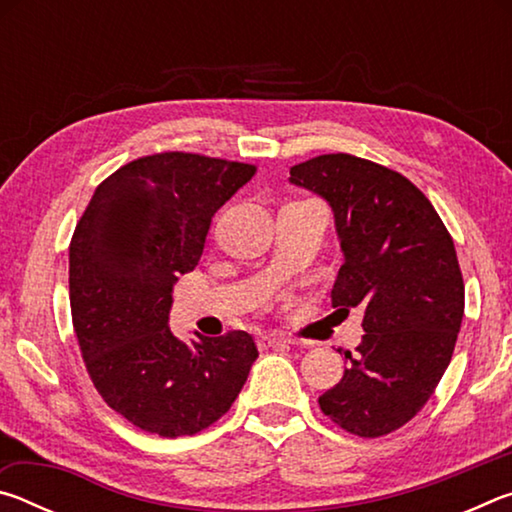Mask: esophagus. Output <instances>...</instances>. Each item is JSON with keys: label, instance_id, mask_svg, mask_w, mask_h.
I'll return each instance as SVG.
<instances>
[{"label": "esophagus", "instance_id": "esophagus-1", "mask_svg": "<svg viewBox=\"0 0 512 512\" xmlns=\"http://www.w3.org/2000/svg\"><path fill=\"white\" fill-rule=\"evenodd\" d=\"M259 343H262L264 348H280V345H291L293 339H291V336H287V334L273 332V334H264L262 339H259Z\"/></svg>", "mask_w": 512, "mask_h": 512}]
</instances>
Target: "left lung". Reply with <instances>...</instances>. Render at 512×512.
I'll use <instances>...</instances> for the list:
<instances>
[{
	"mask_svg": "<svg viewBox=\"0 0 512 512\" xmlns=\"http://www.w3.org/2000/svg\"><path fill=\"white\" fill-rule=\"evenodd\" d=\"M291 183L332 207L345 257L332 307H361L366 332L320 411L359 438L386 436L422 411L452 361L465 311L454 239L409 178L357 155L300 162Z\"/></svg>",
	"mask_w": 512,
	"mask_h": 512,
	"instance_id": "obj_1",
	"label": "left lung"
}]
</instances>
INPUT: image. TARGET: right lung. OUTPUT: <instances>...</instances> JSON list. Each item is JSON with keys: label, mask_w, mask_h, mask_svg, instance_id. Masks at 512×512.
Returning <instances> with one entry per match:
<instances>
[{"label": "right lung", "mask_w": 512, "mask_h": 512, "mask_svg": "<svg viewBox=\"0 0 512 512\" xmlns=\"http://www.w3.org/2000/svg\"><path fill=\"white\" fill-rule=\"evenodd\" d=\"M255 164L153 153L94 189L69 244V305L81 357L112 411L162 438L194 436L228 413L257 345L248 332L180 341L171 289L203 255L212 216Z\"/></svg>", "instance_id": "add662e5"}]
</instances>
